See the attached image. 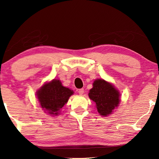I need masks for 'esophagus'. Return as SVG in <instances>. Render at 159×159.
<instances>
[{
    "instance_id": "obj_1",
    "label": "esophagus",
    "mask_w": 159,
    "mask_h": 159,
    "mask_svg": "<svg viewBox=\"0 0 159 159\" xmlns=\"http://www.w3.org/2000/svg\"><path fill=\"white\" fill-rule=\"evenodd\" d=\"M83 93H84V90H83V88H81V89H79V95H83Z\"/></svg>"
}]
</instances>
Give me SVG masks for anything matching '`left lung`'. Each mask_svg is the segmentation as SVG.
I'll return each instance as SVG.
<instances>
[{"mask_svg": "<svg viewBox=\"0 0 159 159\" xmlns=\"http://www.w3.org/2000/svg\"><path fill=\"white\" fill-rule=\"evenodd\" d=\"M91 100L95 103V107L99 114L102 116H108L112 114L118 108L120 102L119 90L111 83L103 79L94 80L93 88L88 93Z\"/></svg>", "mask_w": 159, "mask_h": 159, "instance_id": "obj_1", "label": "left lung"}]
</instances>
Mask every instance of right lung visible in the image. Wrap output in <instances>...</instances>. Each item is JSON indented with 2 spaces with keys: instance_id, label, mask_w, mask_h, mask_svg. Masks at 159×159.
Listing matches in <instances>:
<instances>
[{
  "instance_id": "obj_1",
  "label": "right lung",
  "mask_w": 159,
  "mask_h": 159,
  "mask_svg": "<svg viewBox=\"0 0 159 159\" xmlns=\"http://www.w3.org/2000/svg\"><path fill=\"white\" fill-rule=\"evenodd\" d=\"M74 93V90L63 86L60 80L54 79L45 82L36 91V95L44 112L56 116L60 114L61 109Z\"/></svg>"
}]
</instances>
